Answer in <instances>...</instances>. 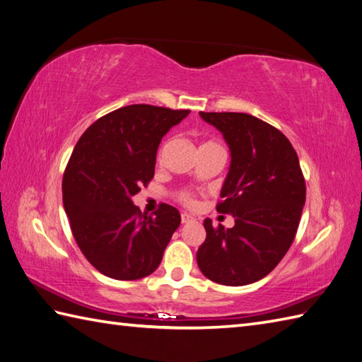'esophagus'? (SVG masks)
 <instances>
[{
  "mask_svg": "<svg viewBox=\"0 0 362 362\" xmlns=\"http://www.w3.org/2000/svg\"><path fill=\"white\" fill-rule=\"evenodd\" d=\"M182 224H187V222H189V221H193L194 218L191 216V214H188V213H182Z\"/></svg>",
  "mask_w": 362,
  "mask_h": 362,
  "instance_id": "1",
  "label": "esophagus"
}]
</instances>
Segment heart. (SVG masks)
Wrapping results in <instances>:
<instances>
[{
  "instance_id": "heart-1",
  "label": "heart",
  "mask_w": 362,
  "mask_h": 362,
  "mask_svg": "<svg viewBox=\"0 0 362 362\" xmlns=\"http://www.w3.org/2000/svg\"><path fill=\"white\" fill-rule=\"evenodd\" d=\"M179 201L180 202H183L185 205H194V196L191 194V193H188V191H183V193H180L179 194Z\"/></svg>"
}]
</instances>
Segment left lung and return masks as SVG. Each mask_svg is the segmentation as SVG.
Wrapping results in <instances>:
<instances>
[{
    "label": "left lung",
    "instance_id": "8db88e82",
    "mask_svg": "<svg viewBox=\"0 0 362 362\" xmlns=\"http://www.w3.org/2000/svg\"><path fill=\"white\" fill-rule=\"evenodd\" d=\"M230 148V169L216 210L232 214L235 226L214 228L204 221L206 238L197 266L214 283L244 286L263 279L286 255L305 205L306 187L298 157L279 129L249 113L201 112Z\"/></svg>",
    "mask_w": 362,
    "mask_h": 362
}]
</instances>
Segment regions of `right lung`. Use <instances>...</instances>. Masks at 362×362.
Masks as SVG:
<instances>
[{
	"label": "right lung",
	"mask_w": 362,
	"mask_h": 362,
	"mask_svg": "<svg viewBox=\"0 0 362 362\" xmlns=\"http://www.w3.org/2000/svg\"><path fill=\"white\" fill-rule=\"evenodd\" d=\"M188 113L126 105L95 121L76 144L62 182L65 213L83 257L110 279L151 275L180 226L174 206L161 204L148 216L132 196L152 180L161 138Z\"/></svg>",
	"instance_id": "right-lung-1"
}]
</instances>
